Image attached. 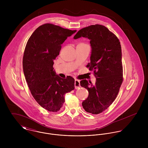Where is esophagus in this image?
<instances>
[{"instance_id":"esophagus-1","label":"esophagus","mask_w":148,"mask_h":148,"mask_svg":"<svg viewBox=\"0 0 148 148\" xmlns=\"http://www.w3.org/2000/svg\"><path fill=\"white\" fill-rule=\"evenodd\" d=\"M80 86V81L78 80H75V89H78L79 88Z\"/></svg>"}]
</instances>
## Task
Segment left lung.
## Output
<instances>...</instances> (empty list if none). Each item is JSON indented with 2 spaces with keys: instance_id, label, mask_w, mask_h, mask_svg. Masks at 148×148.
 I'll return each mask as SVG.
<instances>
[{
  "instance_id": "1",
  "label": "left lung",
  "mask_w": 148,
  "mask_h": 148,
  "mask_svg": "<svg viewBox=\"0 0 148 148\" xmlns=\"http://www.w3.org/2000/svg\"><path fill=\"white\" fill-rule=\"evenodd\" d=\"M82 37L90 40V62L87 67L94 71L96 79L94 85L86 80L80 82L89 92L82 106L86 112L97 114L112 104L123 83L121 47L117 36L102 25L82 28L73 39Z\"/></svg>"
}]
</instances>
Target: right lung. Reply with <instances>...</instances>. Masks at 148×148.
<instances>
[{
  "label": "right lung",
  "instance_id": "right-lung-1",
  "mask_svg": "<svg viewBox=\"0 0 148 148\" xmlns=\"http://www.w3.org/2000/svg\"><path fill=\"white\" fill-rule=\"evenodd\" d=\"M76 32L44 24L33 32L26 44L23 58L24 75L34 98L48 111H59L65 102V95L75 89V79L69 76L61 78L53 65L61 45Z\"/></svg>",
  "mask_w": 148,
  "mask_h": 148
}]
</instances>
